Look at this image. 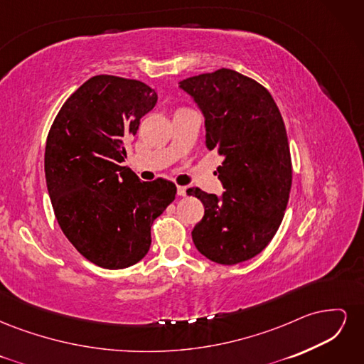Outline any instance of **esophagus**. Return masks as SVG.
Listing matches in <instances>:
<instances>
[{
  "label": "esophagus",
  "mask_w": 364,
  "mask_h": 364,
  "mask_svg": "<svg viewBox=\"0 0 364 364\" xmlns=\"http://www.w3.org/2000/svg\"><path fill=\"white\" fill-rule=\"evenodd\" d=\"M185 194H186V186H182V185H179V186H178V196L183 197Z\"/></svg>",
  "instance_id": "esophagus-1"
}]
</instances>
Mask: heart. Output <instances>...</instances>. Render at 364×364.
I'll list each match as a JSON object with an SVG mask.
<instances>
[{
    "label": "heart",
    "mask_w": 364,
    "mask_h": 364,
    "mask_svg": "<svg viewBox=\"0 0 364 364\" xmlns=\"http://www.w3.org/2000/svg\"><path fill=\"white\" fill-rule=\"evenodd\" d=\"M182 111H190V109H186V107H179L178 111H176V112H182ZM176 112H174V114H176Z\"/></svg>",
    "instance_id": "obj_1"
}]
</instances>
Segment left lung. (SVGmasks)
I'll return each mask as SVG.
<instances>
[{"label": "left lung", "instance_id": "1", "mask_svg": "<svg viewBox=\"0 0 364 364\" xmlns=\"http://www.w3.org/2000/svg\"><path fill=\"white\" fill-rule=\"evenodd\" d=\"M181 87L205 115L206 147L225 158L217 167L222 197L186 191L205 206L193 241L214 262L247 261L270 243L289 203L293 171L282 115L266 87L234 70L188 77Z\"/></svg>", "mask_w": 364, "mask_h": 364}]
</instances>
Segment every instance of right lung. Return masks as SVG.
I'll return each mask as SVG.
<instances>
[{
  "mask_svg": "<svg viewBox=\"0 0 364 364\" xmlns=\"http://www.w3.org/2000/svg\"><path fill=\"white\" fill-rule=\"evenodd\" d=\"M158 102L139 80L94 75L60 107L48 132L46 179L62 232L95 266H134L150 249V228L176 199L165 179L141 182L126 161L139 118Z\"/></svg>",
  "mask_w": 364,
  "mask_h": 364,
  "instance_id": "1",
  "label": "right lung"
}]
</instances>
